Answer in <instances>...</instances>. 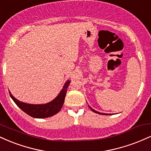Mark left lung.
Listing matches in <instances>:
<instances>
[{"instance_id": "1", "label": "left lung", "mask_w": 151, "mask_h": 151, "mask_svg": "<svg viewBox=\"0 0 151 151\" xmlns=\"http://www.w3.org/2000/svg\"><path fill=\"white\" fill-rule=\"evenodd\" d=\"M89 108H90V109H91V111H93V112H94V113H96V114H102V115H108V114H106L99 113V112L96 111H95V110H94V109H93L92 108H91V107H90V106H89Z\"/></svg>"}]
</instances>
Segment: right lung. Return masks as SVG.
<instances>
[{
	"label": "right lung",
	"instance_id": "add662e5",
	"mask_svg": "<svg viewBox=\"0 0 151 151\" xmlns=\"http://www.w3.org/2000/svg\"><path fill=\"white\" fill-rule=\"evenodd\" d=\"M70 84V81H67L65 83L63 89L53 101L46 104H25L16 99L11 93L9 92L10 97L16 104V105L22 109L25 113L28 114L30 116L37 119H44V118L50 117L55 114H58L61 110L62 105L65 101V98L67 93V88Z\"/></svg>",
	"mask_w": 151,
	"mask_h": 151
}]
</instances>
